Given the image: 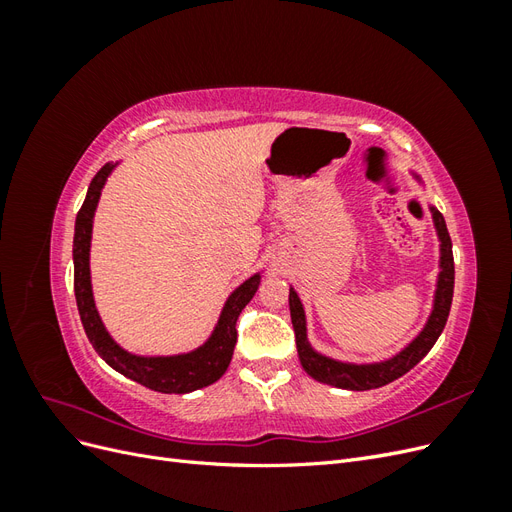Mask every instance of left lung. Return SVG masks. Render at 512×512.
I'll return each instance as SVG.
<instances>
[{
    "label": "left lung",
    "mask_w": 512,
    "mask_h": 512,
    "mask_svg": "<svg viewBox=\"0 0 512 512\" xmlns=\"http://www.w3.org/2000/svg\"><path fill=\"white\" fill-rule=\"evenodd\" d=\"M408 173L425 190V181L421 179V175L412 168ZM429 211H431L433 228H436V237L440 243L438 277H436V290H433L431 312L425 320V327L418 331L404 348L395 352L393 356H389V359L371 361V363H352V361L333 359V356L316 350L312 342L307 339V316H305V307L301 303L299 292L290 286L288 305H290V318L294 327V339H297L299 361L307 374L316 382L337 386V389H346V391L380 389V386L408 374V371L433 348V344L438 342L453 303L455 262H453V243H451V237H448L442 213L433 205H429Z\"/></svg>",
    "instance_id": "1"
}]
</instances>
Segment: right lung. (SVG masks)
Masks as SVG:
<instances>
[{"mask_svg":"<svg viewBox=\"0 0 512 512\" xmlns=\"http://www.w3.org/2000/svg\"><path fill=\"white\" fill-rule=\"evenodd\" d=\"M119 162L104 164L98 175L91 179L85 203L81 211L76 213L74 222V243H72V260H74V297L79 305V314L83 329L89 337L91 346L121 376H126L138 384L147 386L158 393H192L213 384L224 376L230 365L232 352L237 344V318L241 309L252 301L256 294L262 273L265 269L254 273L252 277L237 286L228 294V299L218 316V322L211 335L203 344L190 352L179 354H136L115 342V337L108 333L94 299V288H91V269H89V252H91V232H94V215L100 203L106 179L111 177Z\"/></svg>","mask_w":512,"mask_h":512,"instance_id":"obj_1","label":"right lung"}]
</instances>
